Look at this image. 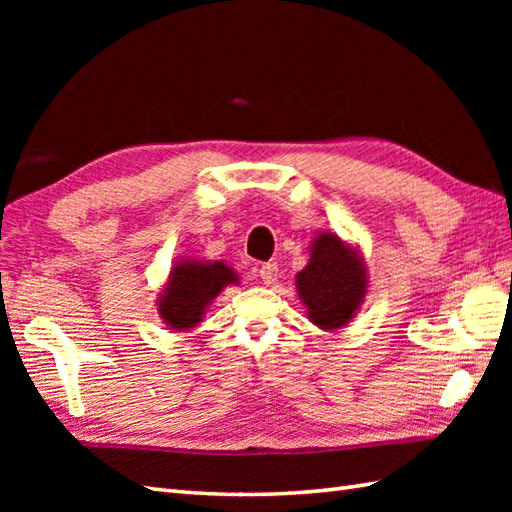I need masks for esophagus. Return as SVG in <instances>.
Returning a JSON list of instances; mask_svg holds the SVG:
<instances>
[{"instance_id": "esophagus-1", "label": "esophagus", "mask_w": 512, "mask_h": 512, "mask_svg": "<svg viewBox=\"0 0 512 512\" xmlns=\"http://www.w3.org/2000/svg\"><path fill=\"white\" fill-rule=\"evenodd\" d=\"M277 262H268V264H264L262 268H259V277H262V281L266 286H270V284H275L277 281Z\"/></svg>"}]
</instances>
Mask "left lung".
Segmentation results:
<instances>
[{"instance_id":"8db88e82","label":"left lung","mask_w":512,"mask_h":512,"mask_svg":"<svg viewBox=\"0 0 512 512\" xmlns=\"http://www.w3.org/2000/svg\"><path fill=\"white\" fill-rule=\"evenodd\" d=\"M367 284V268L356 246L328 231L312 239L308 264L297 273V292L317 328H345L365 301Z\"/></svg>"}]
</instances>
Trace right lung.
I'll return each instance as SVG.
<instances>
[{
    "label": "right lung",
    "instance_id": "right-lung-1",
    "mask_svg": "<svg viewBox=\"0 0 512 512\" xmlns=\"http://www.w3.org/2000/svg\"><path fill=\"white\" fill-rule=\"evenodd\" d=\"M228 284H239L235 270L224 262H198L180 259L173 264L167 284L158 295V314L173 332H184L198 325L211 301Z\"/></svg>",
    "mask_w": 512,
    "mask_h": 512
}]
</instances>
